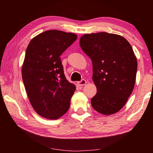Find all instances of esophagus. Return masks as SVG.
I'll list each match as a JSON object with an SVG mask.
<instances>
[{
  "mask_svg": "<svg viewBox=\"0 0 153 153\" xmlns=\"http://www.w3.org/2000/svg\"><path fill=\"white\" fill-rule=\"evenodd\" d=\"M86 81L84 79H82L81 81L77 82V84H78L79 86H84V85H86Z\"/></svg>",
  "mask_w": 153,
  "mask_h": 153,
  "instance_id": "esophagus-1",
  "label": "esophagus"
}]
</instances>
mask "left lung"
I'll list each match as a JSON object with an SVG mask.
<instances>
[{
    "label": "left lung",
    "instance_id": "left-lung-1",
    "mask_svg": "<svg viewBox=\"0 0 153 153\" xmlns=\"http://www.w3.org/2000/svg\"><path fill=\"white\" fill-rule=\"evenodd\" d=\"M79 45L92 62L97 88L91 98L92 107L103 115L117 113L135 85L138 64L130 44L120 35L99 32L82 36Z\"/></svg>",
    "mask_w": 153,
    "mask_h": 153
}]
</instances>
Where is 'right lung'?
<instances>
[{"label":"right lung","instance_id":"1","mask_svg":"<svg viewBox=\"0 0 153 153\" xmlns=\"http://www.w3.org/2000/svg\"><path fill=\"white\" fill-rule=\"evenodd\" d=\"M77 38L73 33L48 30L27 46L22 78L31 105L43 117L56 120L69 109L76 86L66 79L60 56Z\"/></svg>","mask_w":153,"mask_h":153}]
</instances>
